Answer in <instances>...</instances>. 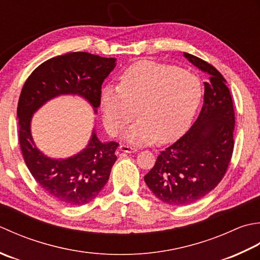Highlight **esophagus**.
<instances>
[{
  "mask_svg": "<svg viewBox=\"0 0 260 260\" xmlns=\"http://www.w3.org/2000/svg\"><path fill=\"white\" fill-rule=\"evenodd\" d=\"M120 150L123 151V152H128V153H132V152H137L138 149L135 147H131V146H128V145H122L120 146Z\"/></svg>",
  "mask_w": 260,
  "mask_h": 260,
  "instance_id": "obj_1",
  "label": "esophagus"
}]
</instances>
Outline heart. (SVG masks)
<instances>
[{
    "label": "heart",
    "mask_w": 260,
    "mask_h": 260,
    "mask_svg": "<svg viewBox=\"0 0 260 260\" xmlns=\"http://www.w3.org/2000/svg\"><path fill=\"white\" fill-rule=\"evenodd\" d=\"M202 98L200 79L184 70L140 60L120 76L119 87L105 86L100 99L105 129L115 136L135 118L124 138L132 144H161L188 128Z\"/></svg>",
    "instance_id": "1"
}]
</instances>
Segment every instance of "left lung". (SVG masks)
I'll list each match as a JSON object with an SVG mask.
<instances>
[{"mask_svg":"<svg viewBox=\"0 0 260 260\" xmlns=\"http://www.w3.org/2000/svg\"><path fill=\"white\" fill-rule=\"evenodd\" d=\"M183 55L208 74L203 107L190 129L160 152L145 176L155 197L172 206L194 203L209 194L223 178L234 151L235 111L226 81L209 62Z\"/></svg>","mask_w":260,"mask_h":260,"instance_id":"1","label":"left lung"}]
</instances>
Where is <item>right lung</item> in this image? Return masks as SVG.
<instances>
[{"label":"right lung","instance_id":"right-lung-1","mask_svg":"<svg viewBox=\"0 0 260 260\" xmlns=\"http://www.w3.org/2000/svg\"><path fill=\"white\" fill-rule=\"evenodd\" d=\"M115 61V58L88 52H68L42 62L21 91L17 110L21 151L37 183L59 202L84 205L96 198L110 177L119 144L100 141L93 130L82 151L68 158H50L35 145L31 136L32 115L49 100L60 95L82 96L96 113L102 83L114 70Z\"/></svg>","mask_w":260,"mask_h":260}]
</instances>
